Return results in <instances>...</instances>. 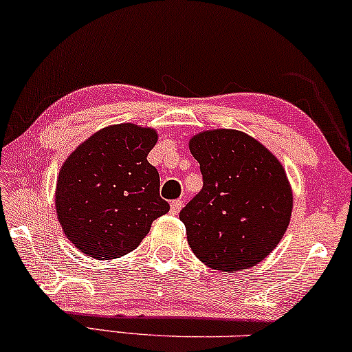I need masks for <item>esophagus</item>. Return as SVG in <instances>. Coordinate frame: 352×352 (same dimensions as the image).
I'll return each mask as SVG.
<instances>
[{
    "label": "esophagus",
    "instance_id": "esophagus-1",
    "mask_svg": "<svg viewBox=\"0 0 352 352\" xmlns=\"http://www.w3.org/2000/svg\"><path fill=\"white\" fill-rule=\"evenodd\" d=\"M182 208H184V201H182V199H173V201L170 203V212H172V214H179Z\"/></svg>",
    "mask_w": 352,
    "mask_h": 352
}]
</instances>
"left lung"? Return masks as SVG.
<instances>
[{"label":"left lung","instance_id":"left-lung-1","mask_svg":"<svg viewBox=\"0 0 352 352\" xmlns=\"http://www.w3.org/2000/svg\"><path fill=\"white\" fill-rule=\"evenodd\" d=\"M188 148L203 173V190L180 211L190 248L224 273L258 265L291 221L294 199L283 164L239 130L201 131Z\"/></svg>","mask_w":352,"mask_h":352}]
</instances>
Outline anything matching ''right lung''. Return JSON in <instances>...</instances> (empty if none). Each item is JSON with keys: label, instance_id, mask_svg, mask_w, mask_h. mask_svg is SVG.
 I'll return each instance as SVG.
<instances>
[{"label": "right lung", "instance_id": "right-lung-1", "mask_svg": "<svg viewBox=\"0 0 352 352\" xmlns=\"http://www.w3.org/2000/svg\"><path fill=\"white\" fill-rule=\"evenodd\" d=\"M154 128L118 123L82 141L60 168L56 217L66 239L96 260L135 250L154 219L168 212L159 173L148 162Z\"/></svg>", "mask_w": 352, "mask_h": 352}]
</instances>
